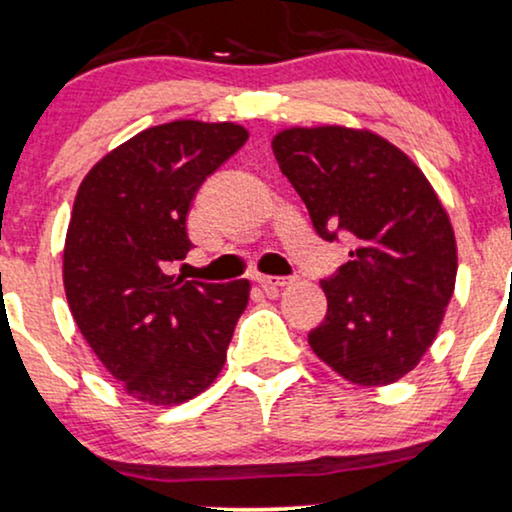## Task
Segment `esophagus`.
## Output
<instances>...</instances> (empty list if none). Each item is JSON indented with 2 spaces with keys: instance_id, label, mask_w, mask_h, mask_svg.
<instances>
[{
  "instance_id": "34e87169",
  "label": "esophagus",
  "mask_w": 512,
  "mask_h": 512,
  "mask_svg": "<svg viewBox=\"0 0 512 512\" xmlns=\"http://www.w3.org/2000/svg\"><path fill=\"white\" fill-rule=\"evenodd\" d=\"M258 287L263 289H277V287H285L292 282V277H273V275H256Z\"/></svg>"
}]
</instances>
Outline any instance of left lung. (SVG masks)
Here are the masks:
<instances>
[{"label": "left lung", "instance_id": "1", "mask_svg": "<svg viewBox=\"0 0 512 512\" xmlns=\"http://www.w3.org/2000/svg\"><path fill=\"white\" fill-rule=\"evenodd\" d=\"M273 151L318 237L351 242V261L320 280L327 315L308 344L349 382H396L430 349L456 285L444 206L422 170L368 130L292 128Z\"/></svg>", "mask_w": 512, "mask_h": 512}]
</instances>
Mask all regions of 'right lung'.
Segmentation results:
<instances>
[{
	"label": "right lung",
	"instance_id": "right-lung-1",
	"mask_svg": "<svg viewBox=\"0 0 512 512\" xmlns=\"http://www.w3.org/2000/svg\"><path fill=\"white\" fill-rule=\"evenodd\" d=\"M235 123L156 125L82 180L63 249V287L82 337L135 399L175 406L223 370L249 282L182 280L197 189L244 147Z\"/></svg>",
	"mask_w": 512,
	"mask_h": 512
}]
</instances>
